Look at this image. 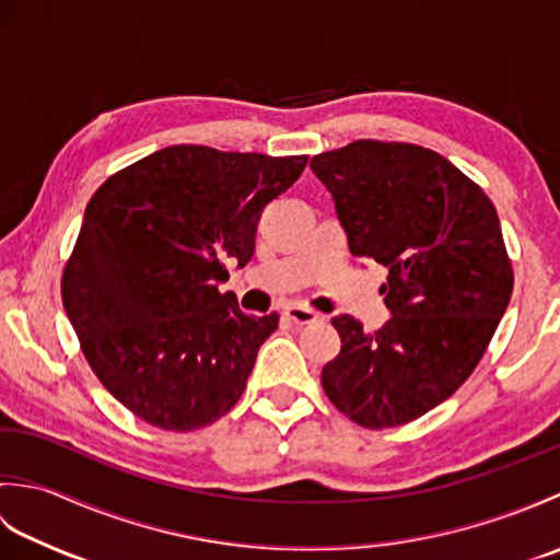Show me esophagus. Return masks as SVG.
<instances>
[{
  "label": "esophagus",
  "mask_w": 560,
  "mask_h": 560,
  "mask_svg": "<svg viewBox=\"0 0 560 560\" xmlns=\"http://www.w3.org/2000/svg\"><path fill=\"white\" fill-rule=\"evenodd\" d=\"M283 315H287L289 323L293 325H313L319 319V313H315L313 307H305V305H289L287 311H283Z\"/></svg>",
  "instance_id": "esophagus-1"
}]
</instances>
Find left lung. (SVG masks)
<instances>
[{
    "label": "left lung",
    "mask_w": 560,
    "mask_h": 560,
    "mask_svg": "<svg viewBox=\"0 0 560 560\" xmlns=\"http://www.w3.org/2000/svg\"><path fill=\"white\" fill-rule=\"evenodd\" d=\"M311 168L351 253L389 269L380 293L392 317L375 335L331 319L341 351L323 368L325 395L373 431L421 419L474 373L513 295L498 211L445 156L401 141H351Z\"/></svg>",
    "instance_id": "left-lung-1"
}]
</instances>
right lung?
<instances>
[{
    "label": "right lung",
    "instance_id": "obj_1",
    "mask_svg": "<svg viewBox=\"0 0 560 560\" xmlns=\"http://www.w3.org/2000/svg\"><path fill=\"white\" fill-rule=\"evenodd\" d=\"M307 156L161 149L91 197L62 271V303L91 371L137 419L197 431L229 413L279 315L249 317L223 259L245 267L259 213Z\"/></svg>",
    "mask_w": 560,
    "mask_h": 560
}]
</instances>
